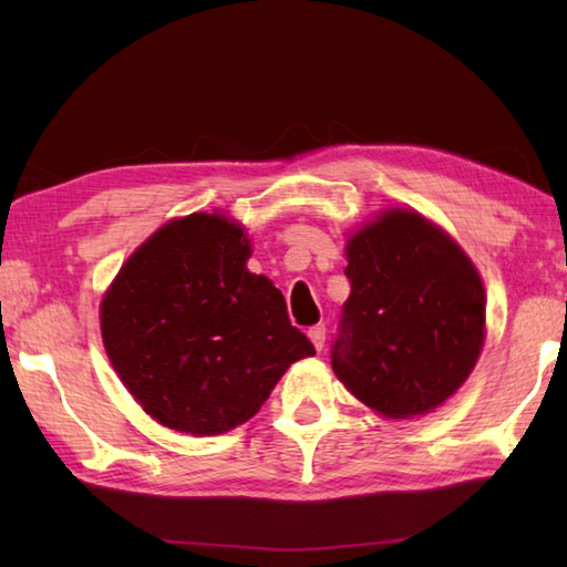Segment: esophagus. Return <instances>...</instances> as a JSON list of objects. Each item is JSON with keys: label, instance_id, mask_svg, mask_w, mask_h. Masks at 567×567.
Listing matches in <instances>:
<instances>
[{"label": "esophagus", "instance_id": "obj_1", "mask_svg": "<svg viewBox=\"0 0 567 567\" xmlns=\"http://www.w3.org/2000/svg\"><path fill=\"white\" fill-rule=\"evenodd\" d=\"M309 339H311V343H315L317 351H321L323 343H327V327H323V323H319V327H311Z\"/></svg>", "mask_w": 567, "mask_h": 567}]
</instances>
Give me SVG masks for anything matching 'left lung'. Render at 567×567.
<instances>
[{
    "mask_svg": "<svg viewBox=\"0 0 567 567\" xmlns=\"http://www.w3.org/2000/svg\"><path fill=\"white\" fill-rule=\"evenodd\" d=\"M346 299L331 365L360 402L406 419L461 388L485 339L473 262L414 212H384L348 240Z\"/></svg>",
    "mask_w": 567,
    "mask_h": 567,
    "instance_id": "obj_1",
    "label": "left lung"
}]
</instances>
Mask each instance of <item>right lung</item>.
I'll use <instances>...</instances> for the list:
<instances>
[{"label": "right lung", "instance_id": "right-lung-1", "mask_svg": "<svg viewBox=\"0 0 567 567\" xmlns=\"http://www.w3.org/2000/svg\"><path fill=\"white\" fill-rule=\"evenodd\" d=\"M248 256L236 224L189 214L155 231L102 299L114 370L167 429L214 436L244 424L295 360L315 355Z\"/></svg>", "mask_w": 567, "mask_h": 567}]
</instances>
